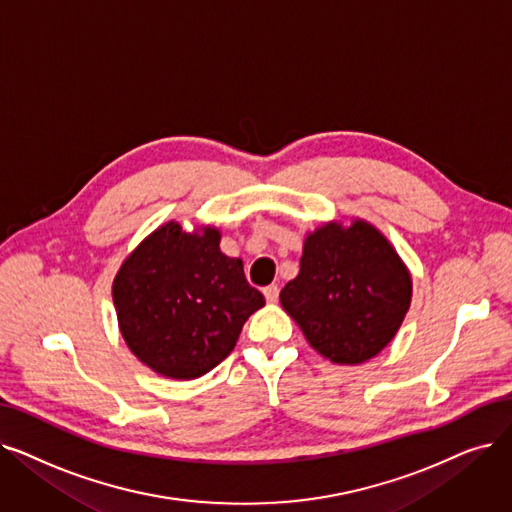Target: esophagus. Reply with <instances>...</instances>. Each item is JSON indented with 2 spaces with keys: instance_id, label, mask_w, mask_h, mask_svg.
Here are the masks:
<instances>
[{
  "instance_id": "esophagus-1",
  "label": "esophagus",
  "mask_w": 512,
  "mask_h": 512,
  "mask_svg": "<svg viewBox=\"0 0 512 512\" xmlns=\"http://www.w3.org/2000/svg\"><path fill=\"white\" fill-rule=\"evenodd\" d=\"M263 295H265V301L268 303H276L278 301V295H280V288L276 284H270L263 288Z\"/></svg>"
}]
</instances>
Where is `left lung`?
Listing matches in <instances>:
<instances>
[{"instance_id":"left-lung-1","label":"left lung","mask_w":512,"mask_h":512,"mask_svg":"<svg viewBox=\"0 0 512 512\" xmlns=\"http://www.w3.org/2000/svg\"><path fill=\"white\" fill-rule=\"evenodd\" d=\"M412 301V276L370 221H326L303 240L301 268L280 303L322 358L358 366L397 335Z\"/></svg>"}]
</instances>
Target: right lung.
<instances>
[{
	"instance_id": "right-lung-1",
	"label": "right lung",
	"mask_w": 512,
	"mask_h": 512,
	"mask_svg": "<svg viewBox=\"0 0 512 512\" xmlns=\"http://www.w3.org/2000/svg\"><path fill=\"white\" fill-rule=\"evenodd\" d=\"M221 232L167 221L133 249L113 280L121 337L165 379L192 381L226 360L265 305L242 261L219 251Z\"/></svg>"
}]
</instances>
